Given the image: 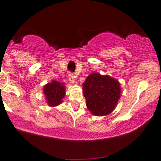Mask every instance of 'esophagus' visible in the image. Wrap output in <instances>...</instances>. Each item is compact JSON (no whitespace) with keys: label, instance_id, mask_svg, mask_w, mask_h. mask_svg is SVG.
I'll return each mask as SVG.
<instances>
[{"label":"esophagus","instance_id":"34e87169","mask_svg":"<svg viewBox=\"0 0 161 161\" xmlns=\"http://www.w3.org/2000/svg\"><path fill=\"white\" fill-rule=\"evenodd\" d=\"M69 81H70L71 83L74 84L75 82V75L73 73H69Z\"/></svg>","mask_w":161,"mask_h":161}]
</instances>
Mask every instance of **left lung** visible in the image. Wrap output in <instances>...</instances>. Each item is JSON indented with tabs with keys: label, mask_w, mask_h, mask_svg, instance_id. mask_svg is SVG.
Wrapping results in <instances>:
<instances>
[{
	"label": "left lung",
	"mask_w": 161,
	"mask_h": 161,
	"mask_svg": "<svg viewBox=\"0 0 161 161\" xmlns=\"http://www.w3.org/2000/svg\"><path fill=\"white\" fill-rule=\"evenodd\" d=\"M86 104L95 116H105L116 108L121 97L119 82L109 75L92 73L82 84Z\"/></svg>",
	"instance_id": "obj_1"
}]
</instances>
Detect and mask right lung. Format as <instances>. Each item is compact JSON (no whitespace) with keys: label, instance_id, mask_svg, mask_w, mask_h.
<instances>
[{"label":"right lung","instance_id":"1","mask_svg":"<svg viewBox=\"0 0 161 161\" xmlns=\"http://www.w3.org/2000/svg\"><path fill=\"white\" fill-rule=\"evenodd\" d=\"M43 92L47 104L50 107H55L62 103V99L65 95V87L64 83L52 80L51 82L44 86Z\"/></svg>","mask_w":161,"mask_h":161}]
</instances>
